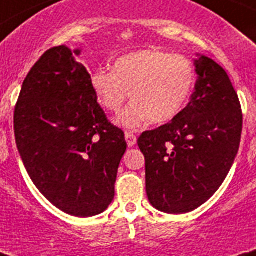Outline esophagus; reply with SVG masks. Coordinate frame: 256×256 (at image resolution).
<instances>
[{
  "label": "esophagus",
  "instance_id": "34e87169",
  "mask_svg": "<svg viewBox=\"0 0 256 256\" xmlns=\"http://www.w3.org/2000/svg\"><path fill=\"white\" fill-rule=\"evenodd\" d=\"M124 138H126V142H128V148H132V146L136 144V136L134 132H124Z\"/></svg>",
  "mask_w": 256,
  "mask_h": 256
}]
</instances>
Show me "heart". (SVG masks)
Segmentation results:
<instances>
[{"label": "heart", "instance_id": "obj_1", "mask_svg": "<svg viewBox=\"0 0 256 256\" xmlns=\"http://www.w3.org/2000/svg\"><path fill=\"white\" fill-rule=\"evenodd\" d=\"M194 64L184 56L162 50H138L114 62L112 72L98 70L92 88L102 108L120 112L134 100L118 120L124 128H136L146 122L166 124L182 112L195 85Z\"/></svg>", "mask_w": 256, "mask_h": 256}]
</instances>
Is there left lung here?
Wrapping results in <instances>:
<instances>
[{
	"instance_id": "obj_1",
	"label": "left lung",
	"mask_w": 256,
	"mask_h": 256,
	"mask_svg": "<svg viewBox=\"0 0 256 256\" xmlns=\"http://www.w3.org/2000/svg\"><path fill=\"white\" fill-rule=\"evenodd\" d=\"M194 65L198 80L188 104L171 122L138 138L148 198L168 214L190 212L216 192L242 136V108L224 69L204 56Z\"/></svg>"
}]
</instances>
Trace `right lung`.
<instances>
[{"label":"right lung","instance_id":"add662e5","mask_svg":"<svg viewBox=\"0 0 256 256\" xmlns=\"http://www.w3.org/2000/svg\"><path fill=\"white\" fill-rule=\"evenodd\" d=\"M66 46L42 54L22 84L14 134L40 192L66 214L104 212L128 144L96 102L92 77Z\"/></svg>","mask_w":256,"mask_h":256}]
</instances>
